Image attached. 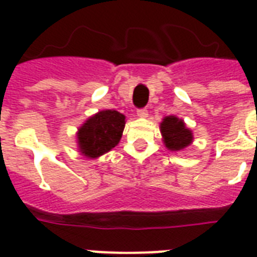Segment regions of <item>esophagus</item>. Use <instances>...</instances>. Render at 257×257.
<instances>
[{
    "label": "esophagus",
    "mask_w": 257,
    "mask_h": 257,
    "mask_svg": "<svg viewBox=\"0 0 257 257\" xmlns=\"http://www.w3.org/2000/svg\"><path fill=\"white\" fill-rule=\"evenodd\" d=\"M137 116L140 117V118H147L148 117V110L147 109H139L137 110Z\"/></svg>",
    "instance_id": "34e87169"
}]
</instances>
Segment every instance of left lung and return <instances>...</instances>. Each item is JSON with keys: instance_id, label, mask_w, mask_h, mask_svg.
<instances>
[{"instance_id": "1", "label": "left lung", "mask_w": 257, "mask_h": 257, "mask_svg": "<svg viewBox=\"0 0 257 257\" xmlns=\"http://www.w3.org/2000/svg\"><path fill=\"white\" fill-rule=\"evenodd\" d=\"M160 132L165 148L172 152H179L193 143V133L183 118L177 116H165L160 122Z\"/></svg>"}]
</instances>
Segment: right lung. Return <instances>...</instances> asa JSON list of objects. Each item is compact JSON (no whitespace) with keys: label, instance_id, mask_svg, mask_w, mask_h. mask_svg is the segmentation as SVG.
I'll return each instance as SVG.
<instances>
[{"label":"right lung","instance_id":"1","mask_svg":"<svg viewBox=\"0 0 257 257\" xmlns=\"http://www.w3.org/2000/svg\"><path fill=\"white\" fill-rule=\"evenodd\" d=\"M124 126L125 116L122 113L113 109L98 110L77 129L78 152L86 159H97L108 153L120 143Z\"/></svg>","mask_w":257,"mask_h":257}]
</instances>
